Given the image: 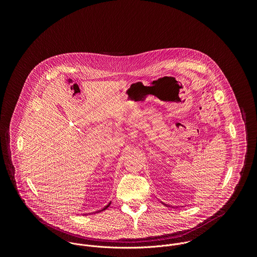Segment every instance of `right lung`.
Returning <instances> with one entry per match:
<instances>
[{"instance_id": "add662e5", "label": "right lung", "mask_w": 257, "mask_h": 257, "mask_svg": "<svg viewBox=\"0 0 257 257\" xmlns=\"http://www.w3.org/2000/svg\"><path fill=\"white\" fill-rule=\"evenodd\" d=\"M109 204H111V203H108V204H107V205H106V206H104V207H103V208H102V209H101V210H104V209H106V208H107V207H108V206H109Z\"/></svg>"}]
</instances>
